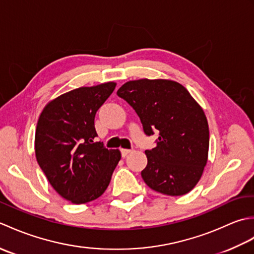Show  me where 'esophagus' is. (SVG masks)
Here are the masks:
<instances>
[{
	"label": "esophagus",
	"mask_w": 254,
	"mask_h": 254,
	"mask_svg": "<svg viewBox=\"0 0 254 254\" xmlns=\"http://www.w3.org/2000/svg\"><path fill=\"white\" fill-rule=\"evenodd\" d=\"M130 153H132V149H124V148L121 149L122 157H126V156H127V154H130Z\"/></svg>",
	"instance_id": "esophagus-1"
}]
</instances>
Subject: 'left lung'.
<instances>
[{"instance_id": "left-lung-1", "label": "left lung", "mask_w": 254, "mask_h": 254, "mask_svg": "<svg viewBox=\"0 0 254 254\" xmlns=\"http://www.w3.org/2000/svg\"><path fill=\"white\" fill-rule=\"evenodd\" d=\"M117 95L135 110L147 136L159 133L156 147L145 150L144 182L171 196L190 192L207 163L209 131L202 108L174 80H131Z\"/></svg>"}]
</instances>
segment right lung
Segmentation results:
<instances>
[{
	"instance_id": "obj_1",
	"label": "right lung",
	"mask_w": 254,
	"mask_h": 254,
	"mask_svg": "<svg viewBox=\"0 0 254 254\" xmlns=\"http://www.w3.org/2000/svg\"><path fill=\"white\" fill-rule=\"evenodd\" d=\"M115 88L110 82L68 91L49 102L38 120V164L52 188L74 204L98 198L121 158L119 149L95 142L96 112Z\"/></svg>"
}]
</instances>
